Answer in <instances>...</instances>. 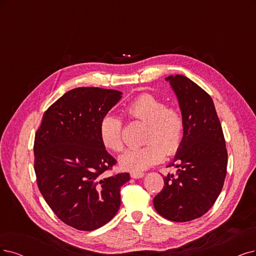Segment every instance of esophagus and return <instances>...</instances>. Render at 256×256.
<instances>
[{"mask_svg":"<svg viewBox=\"0 0 256 256\" xmlns=\"http://www.w3.org/2000/svg\"><path fill=\"white\" fill-rule=\"evenodd\" d=\"M144 173L142 172H130V177L132 178H141V177H144Z\"/></svg>","mask_w":256,"mask_h":256,"instance_id":"1","label":"esophagus"}]
</instances>
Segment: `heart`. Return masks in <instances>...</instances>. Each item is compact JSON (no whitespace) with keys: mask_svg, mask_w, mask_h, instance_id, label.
I'll return each instance as SVG.
<instances>
[{"mask_svg":"<svg viewBox=\"0 0 256 256\" xmlns=\"http://www.w3.org/2000/svg\"><path fill=\"white\" fill-rule=\"evenodd\" d=\"M124 116L146 124V144L126 150L120 157L124 170L140 172L158 164L164 153L173 155L180 148L186 135V120L180 108L168 106L164 100L146 94L130 101L123 108ZM123 121L115 116H106L100 123V137L103 146L112 152H120Z\"/></svg>","mask_w":256,"mask_h":256,"instance_id":"obj_1","label":"heart"}]
</instances>
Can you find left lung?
<instances>
[{"label": "left lung", "instance_id": "8db88e82", "mask_svg": "<svg viewBox=\"0 0 256 256\" xmlns=\"http://www.w3.org/2000/svg\"><path fill=\"white\" fill-rule=\"evenodd\" d=\"M166 80L177 94L186 135L174 162L168 166H176L177 172L164 177V186L153 202L164 218L184 222L200 218L216 202L226 175L228 152L210 94L182 74Z\"/></svg>", "mask_w": 256, "mask_h": 256}]
</instances>
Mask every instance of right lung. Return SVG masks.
I'll return each instance as SVG.
<instances>
[{
	"label": "right lung",
	"mask_w": 256,
	"mask_h": 256,
	"mask_svg": "<svg viewBox=\"0 0 256 256\" xmlns=\"http://www.w3.org/2000/svg\"><path fill=\"white\" fill-rule=\"evenodd\" d=\"M121 92L74 88L46 110L34 144L36 184L64 224L92 231L108 224L120 206L128 173L108 174L117 164L103 146L100 123Z\"/></svg>",
	"instance_id": "add662e5"
}]
</instances>
